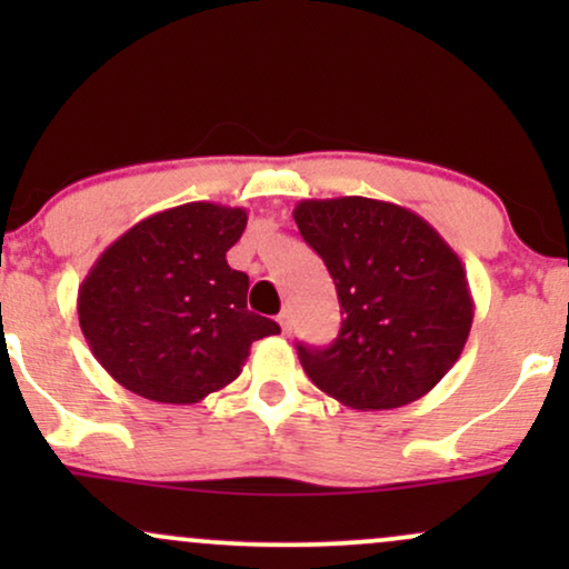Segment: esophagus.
<instances>
[{"label": "esophagus", "mask_w": 569, "mask_h": 569, "mask_svg": "<svg viewBox=\"0 0 569 569\" xmlns=\"http://www.w3.org/2000/svg\"><path fill=\"white\" fill-rule=\"evenodd\" d=\"M278 323H280V331H283V335H289V331H291L289 312H280V316H278Z\"/></svg>", "instance_id": "obj_1"}]
</instances>
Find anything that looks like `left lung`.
<instances>
[{
	"label": "left lung",
	"instance_id": "obj_1",
	"mask_svg": "<svg viewBox=\"0 0 569 569\" xmlns=\"http://www.w3.org/2000/svg\"><path fill=\"white\" fill-rule=\"evenodd\" d=\"M293 221L335 278L342 329L299 361L345 407L398 409L455 367L473 323L466 267L426 219L371 198L302 200Z\"/></svg>",
	"mask_w": 569,
	"mask_h": 569
}]
</instances>
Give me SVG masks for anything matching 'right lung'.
I'll return each instance as SVG.
<instances>
[{"mask_svg":"<svg viewBox=\"0 0 569 569\" xmlns=\"http://www.w3.org/2000/svg\"><path fill=\"white\" fill-rule=\"evenodd\" d=\"M246 221V208L184 202L141 219L90 267L80 329L130 393L198 403L240 375L257 339L278 335L246 307V272L227 264Z\"/></svg>","mask_w":569,"mask_h":569,"instance_id":"1","label":"right lung"}]
</instances>
